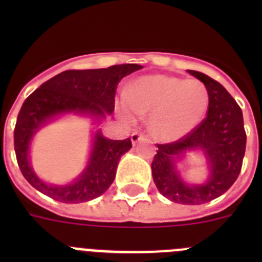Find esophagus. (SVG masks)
Masks as SVG:
<instances>
[{
	"label": "esophagus",
	"mask_w": 262,
	"mask_h": 262,
	"mask_svg": "<svg viewBox=\"0 0 262 262\" xmlns=\"http://www.w3.org/2000/svg\"><path fill=\"white\" fill-rule=\"evenodd\" d=\"M145 139V135H143V134L140 133H134L133 135H131V142H133V144L135 145L136 143H139L140 140H144Z\"/></svg>",
	"instance_id": "1"
}]
</instances>
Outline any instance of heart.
I'll return each mask as SVG.
<instances>
[{"instance_id":"heart-1","label":"heart","mask_w":262,"mask_h":262,"mask_svg":"<svg viewBox=\"0 0 262 262\" xmlns=\"http://www.w3.org/2000/svg\"><path fill=\"white\" fill-rule=\"evenodd\" d=\"M209 101V92L200 81L147 75L127 88L118 113L128 122H134L139 114H149L151 133L160 140L174 142L202 122Z\"/></svg>"}]
</instances>
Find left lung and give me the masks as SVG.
Masks as SVG:
<instances>
[{"label":"left lung","instance_id":"obj_1","mask_svg":"<svg viewBox=\"0 0 262 262\" xmlns=\"http://www.w3.org/2000/svg\"><path fill=\"white\" fill-rule=\"evenodd\" d=\"M209 92L207 117L189 135L169 144H157L152 177L165 198L182 205H202L226 193L242 170L247 135L240 106L217 81L205 73L187 71ZM189 150H201L209 176L203 184H189L178 172L177 163Z\"/></svg>","mask_w":262,"mask_h":262}]
</instances>
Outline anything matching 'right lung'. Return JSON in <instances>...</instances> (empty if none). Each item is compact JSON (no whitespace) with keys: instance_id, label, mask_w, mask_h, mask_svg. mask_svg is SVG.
<instances>
[{"instance_id":"1","label":"right lung","mask_w":262,"mask_h":262,"mask_svg":"<svg viewBox=\"0 0 262 262\" xmlns=\"http://www.w3.org/2000/svg\"><path fill=\"white\" fill-rule=\"evenodd\" d=\"M142 68L139 64H120L102 69L66 71L27 97L14 129V149L20 172L31 186L64 203L88 202L107 190L114 181L120 157L133 147L129 138L111 140L101 129L96 131L86 166L66 185L48 184L38 177L30 163V145L41 127L61 115L90 117L98 123L113 114L119 81Z\"/></svg>"}]
</instances>
